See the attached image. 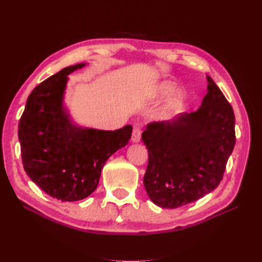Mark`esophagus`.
<instances>
[{"label":"esophagus","mask_w":262,"mask_h":262,"mask_svg":"<svg viewBox=\"0 0 262 262\" xmlns=\"http://www.w3.org/2000/svg\"><path fill=\"white\" fill-rule=\"evenodd\" d=\"M140 140H141V129L139 125H134L133 131H132L131 141L133 142V143H139Z\"/></svg>","instance_id":"34e87169"}]
</instances>
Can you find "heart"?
<instances>
[{"instance_id":"b5f03b06","label":"heart","mask_w":262,"mask_h":262,"mask_svg":"<svg viewBox=\"0 0 262 262\" xmlns=\"http://www.w3.org/2000/svg\"><path fill=\"white\" fill-rule=\"evenodd\" d=\"M176 84L171 81H162L158 83L150 93L152 98H163L168 96V95L175 91ZM188 95L184 90H177L175 93L168 97L166 100L165 105L162 110V118L163 119H170L175 115L180 107L184 105V102L187 100Z\"/></svg>"}]
</instances>
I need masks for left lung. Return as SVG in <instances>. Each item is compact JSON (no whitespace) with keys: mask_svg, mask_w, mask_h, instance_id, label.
Returning <instances> with one entry per match:
<instances>
[{"mask_svg":"<svg viewBox=\"0 0 262 262\" xmlns=\"http://www.w3.org/2000/svg\"><path fill=\"white\" fill-rule=\"evenodd\" d=\"M207 80L196 112L148 123L142 133L148 152L144 187L161 208L176 209L213 191L234 149L233 108L209 75Z\"/></svg>","mask_w":262,"mask_h":262,"instance_id":"left-lung-1","label":"left lung"}]
</instances>
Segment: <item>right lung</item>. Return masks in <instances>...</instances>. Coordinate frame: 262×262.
<instances>
[{"label": "right lung", "mask_w": 262, "mask_h": 262, "mask_svg": "<svg viewBox=\"0 0 262 262\" xmlns=\"http://www.w3.org/2000/svg\"><path fill=\"white\" fill-rule=\"evenodd\" d=\"M68 67L31 92L18 124L21 161L28 177L61 201L83 200L96 190L108 158L129 143L132 126L105 131L78 125L64 104Z\"/></svg>", "instance_id": "obj_1"}]
</instances>
